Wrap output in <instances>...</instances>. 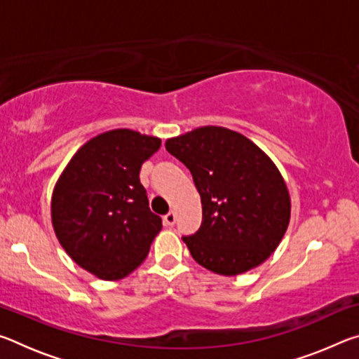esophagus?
Listing matches in <instances>:
<instances>
[{"mask_svg":"<svg viewBox=\"0 0 359 359\" xmlns=\"http://www.w3.org/2000/svg\"><path fill=\"white\" fill-rule=\"evenodd\" d=\"M175 220H177V215H175V212L171 210L169 214L165 215V218H163V222H165L166 226H174L175 224Z\"/></svg>","mask_w":359,"mask_h":359,"instance_id":"1","label":"esophagus"}]
</instances>
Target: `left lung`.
Listing matches in <instances>:
<instances>
[{
  "label": "left lung",
  "mask_w": 359,
  "mask_h": 359,
  "mask_svg": "<svg viewBox=\"0 0 359 359\" xmlns=\"http://www.w3.org/2000/svg\"><path fill=\"white\" fill-rule=\"evenodd\" d=\"M166 150L190 169L201 196V226L182 238L193 259L222 276L264 263L280 244L291 212L288 188L271 158L222 126L168 139Z\"/></svg>",
  "instance_id": "8db88e82"
}]
</instances>
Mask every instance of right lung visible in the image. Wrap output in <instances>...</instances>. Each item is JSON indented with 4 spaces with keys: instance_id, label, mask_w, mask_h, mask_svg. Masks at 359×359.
Returning <instances> with one entry per match:
<instances>
[{
    "instance_id": "add662e5",
    "label": "right lung",
    "mask_w": 359,
    "mask_h": 359,
    "mask_svg": "<svg viewBox=\"0 0 359 359\" xmlns=\"http://www.w3.org/2000/svg\"><path fill=\"white\" fill-rule=\"evenodd\" d=\"M161 141L131 130L90 139L71 158L52 194V224L65 252L102 280L142 263L161 229L139 180Z\"/></svg>"
}]
</instances>
